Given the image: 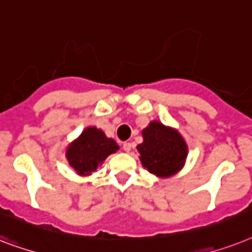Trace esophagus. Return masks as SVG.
<instances>
[{
    "mask_svg": "<svg viewBox=\"0 0 252 252\" xmlns=\"http://www.w3.org/2000/svg\"><path fill=\"white\" fill-rule=\"evenodd\" d=\"M122 148H124L125 152H130L132 148V144L131 143H128V142H125L124 144H122Z\"/></svg>",
    "mask_w": 252,
    "mask_h": 252,
    "instance_id": "esophagus-1",
    "label": "esophagus"
}]
</instances>
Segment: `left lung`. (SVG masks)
<instances>
[{
    "mask_svg": "<svg viewBox=\"0 0 252 252\" xmlns=\"http://www.w3.org/2000/svg\"><path fill=\"white\" fill-rule=\"evenodd\" d=\"M138 144L142 165L158 177H170L180 172L187 158V144L180 132L152 121L142 131Z\"/></svg>",
    "mask_w": 252,
    "mask_h": 252,
    "instance_id": "obj_1",
    "label": "left lung"
}]
</instances>
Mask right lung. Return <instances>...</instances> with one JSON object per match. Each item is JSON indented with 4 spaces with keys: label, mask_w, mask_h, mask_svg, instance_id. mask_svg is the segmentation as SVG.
I'll return each instance as SVG.
<instances>
[{
    "label": "right lung",
    "mask_w": 252,
    "mask_h": 252,
    "mask_svg": "<svg viewBox=\"0 0 252 252\" xmlns=\"http://www.w3.org/2000/svg\"><path fill=\"white\" fill-rule=\"evenodd\" d=\"M117 150H120V147L113 139L106 138L102 130L87 127L79 138L69 144L66 158L79 176H90Z\"/></svg>",
    "instance_id": "obj_1"
}]
</instances>
